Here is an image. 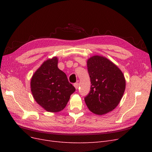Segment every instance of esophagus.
Returning a JSON list of instances; mask_svg holds the SVG:
<instances>
[{"instance_id":"1","label":"esophagus","mask_w":152,"mask_h":152,"mask_svg":"<svg viewBox=\"0 0 152 152\" xmlns=\"http://www.w3.org/2000/svg\"><path fill=\"white\" fill-rule=\"evenodd\" d=\"M73 86H74V87H75L76 89H77L78 88H79V83H78V82H76V83L73 84Z\"/></svg>"}]
</instances>
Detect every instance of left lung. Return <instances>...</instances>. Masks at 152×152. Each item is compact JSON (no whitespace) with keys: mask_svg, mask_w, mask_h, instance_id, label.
<instances>
[{"mask_svg":"<svg viewBox=\"0 0 152 152\" xmlns=\"http://www.w3.org/2000/svg\"><path fill=\"white\" fill-rule=\"evenodd\" d=\"M91 88L84 98L90 111L103 115L112 111L120 102L126 88L122 72L103 56H94L87 61Z\"/></svg>","mask_w":152,"mask_h":152,"instance_id":"1","label":"left lung"}]
</instances>
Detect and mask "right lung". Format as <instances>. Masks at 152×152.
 <instances>
[{
  "label": "right lung",
  "instance_id": "1",
  "mask_svg": "<svg viewBox=\"0 0 152 152\" xmlns=\"http://www.w3.org/2000/svg\"><path fill=\"white\" fill-rule=\"evenodd\" d=\"M31 91L41 107L48 112H58L65 108L75 88L58 68V59L54 57L35 72L31 80Z\"/></svg>",
  "mask_w": 152,
  "mask_h": 152
}]
</instances>
